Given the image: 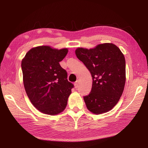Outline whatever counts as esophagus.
Listing matches in <instances>:
<instances>
[{"instance_id":"obj_1","label":"esophagus","mask_w":148,"mask_h":148,"mask_svg":"<svg viewBox=\"0 0 148 148\" xmlns=\"http://www.w3.org/2000/svg\"><path fill=\"white\" fill-rule=\"evenodd\" d=\"M78 83H79V82H78V81H76V82L74 83V88H77V87H78Z\"/></svg>"}]
</instances>
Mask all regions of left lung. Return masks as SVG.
Returning <instances> with one entry per match:
<instances>
[{"label": "left lung", "mask_w": 148, "mask_h": 148, "mask_svg": "<svg viewBox=\"0 0 148 148\" xmlns=\"http://www.w3.org/2000/svg\"><path fill=\"white\" fill-rule=\"evenodd\" d=\"M75 53L92 77L91 92L83 98L87 108L96 114L111 110L118 103L125 87L123 54L112 43L98 44L90 49L78 47Z\"/></svg>", "instance_id": "obj_1"}]
</instances>
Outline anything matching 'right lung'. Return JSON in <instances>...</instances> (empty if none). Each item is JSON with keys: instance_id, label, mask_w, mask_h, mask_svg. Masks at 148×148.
I'll return each mask as SVG.
<instances>
[{"instance_id": "1", "label": "right lung", "mask_w": 148, "mask_h": 148, "mask_svg": "<svg viewBox=\"0 0 148 148\" xmlns=\"http://www.w3.org/2000/svg\"><path fill=\"white\" fill-rule=\"evenodd\" d=\"M67 48L54 49L41 45L31 49L21 61L23 84L31 103L40 112L56 115L63 112L73 84L59 62Z\"/></svg>"}]
</instances>
